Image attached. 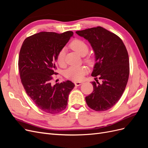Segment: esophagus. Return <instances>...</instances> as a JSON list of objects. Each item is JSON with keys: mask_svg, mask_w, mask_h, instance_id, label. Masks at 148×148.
Instances as JSON below:
<instances>
[{"mask_svg": "<svg viewBox=\"0 0 148 148\" xmlns=\"http://www.w3.org/2000/svg\"><path fill=\"white\" fill-rule=\"evenodd\" d=\"M83 84V82H75V86H80V85Z\"/></svg>", "mask_w": 148, "mask_h": 148, "instance_id": "obj_1", "label": "esophagus"}]
</instances>
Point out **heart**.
Instances as JSON below:
<instances>
[{
	"mask_svg": "<svg viewBox=\"0 0 148 148\" xmlns=\"http://www.w3.org/2000/svg\"><path fill=\"white\" fill-rule=\"evenodd\" d=\"M70 47L77 52L78 54L82 56H84V62L89 65H92L94 59L91 56L85 55L88 52L89 48L87 44L84 41L79 39H76L70 43ZM65 51L64 49H62L59 51L57 57V62L60 66L65 65ZM88 72V69L85 66H71L65 71V77L73 81H80L84 76Z\"/></svg>",
	"mask_w": 148,
	"mask_h": 148,
	"instance_id": "b5f03b06",
	"label": "heart"
}]
</instances>
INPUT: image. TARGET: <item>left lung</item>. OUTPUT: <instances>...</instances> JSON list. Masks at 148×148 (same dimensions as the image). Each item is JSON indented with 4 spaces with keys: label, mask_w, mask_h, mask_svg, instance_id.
Segmentation results:
<instances>
[{
    "label": "left lung",
    "mask_w": 148,
    "mask_h": 148,
    "mask_svg": "<svg viewBox=\"0 0 148 148\" xmlns=\"http://www.w3.org/2000/svg\"><path fill=\"white\" fill-rule=\"evenodd\" d=\"M76 33L88 40L95 54L91 76L96 82H92L93 91L85 97L86 104L96 111L108 110L119 101L128 82L130 65L126 47L118 36L101 26Z\"/></svg>",
    "instance_id": "8db88e82"
}]
</instances>
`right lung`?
I'll use <instances>...</instances> for the list:
<instances>
[{
  "label": "right lung",
  "instance_id": "add662e5",
  "mask_svg": "<svg viewBox=\"0 0 148 148\" xmlns=\"http://www.w3.org/2000/svg\"><path fill=\"white\" fill-rule=\"evenodd\" d=\"M73 35L72 31L62 34L40 32L25 39L18 59L21 82L28 96L39 109L55 114L64 110L75 84L67 80L53 85L56 75V62L60 49Z\"/></svg>",
  "mask_w": 148,
  "mask_h": 148
}]
</instances>
